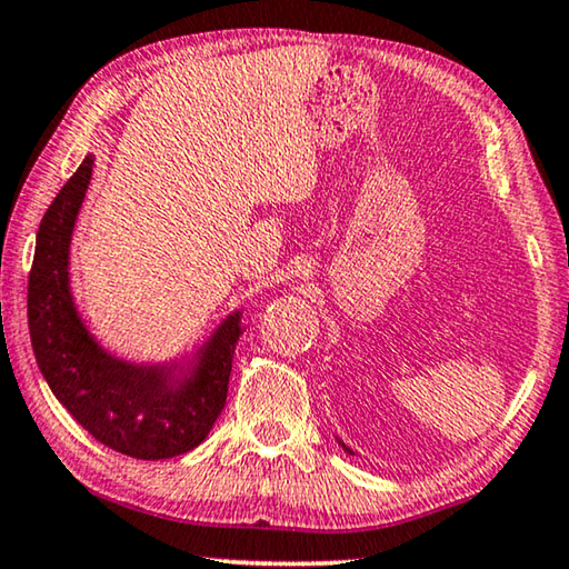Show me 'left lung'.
I'll use <instances>...</instances> for the list:
<instances>
[{
  "instance_id": "8db88e82",
  "label": "left lung",
  "mask_w": 569,
  "mask_h": 569,
  "mask_svg": "<svg viewBox=\"0 0 569 569\" xmlns=\"http://www.w3.org/2000/svg\"><path fill=\"white\" fill-rule=\"evenodd\" d=\"M339 445H341V441H339ZM341 447H343V449H346V451H349V455H353V451H351V449H349V447H346V445H341Z\"/></svg>"
}]
</instances>
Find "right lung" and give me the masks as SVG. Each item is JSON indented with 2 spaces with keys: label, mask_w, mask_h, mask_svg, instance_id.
Masks as SVG:
<instances>
[{
  "label": "right lung",
  "mask_w": 569,
  "mask_h": 569,
  "mask_svg": "<svg viewBox=\"0 0 569 569\" xmlns=\"http://www.w3.org/2000/svg\"><path fill=\"white\" fill-rule=\"evenodd\" d=\"M94 158L57 192L37 230L27 319L37 366L57 401L90 435L134 459H170L196 449L226 407L240 311L230 313L188 366L130 363L94 341L70 291V240Z\"/></svg>",
  "instance_id": "1"
}]
</instances>
